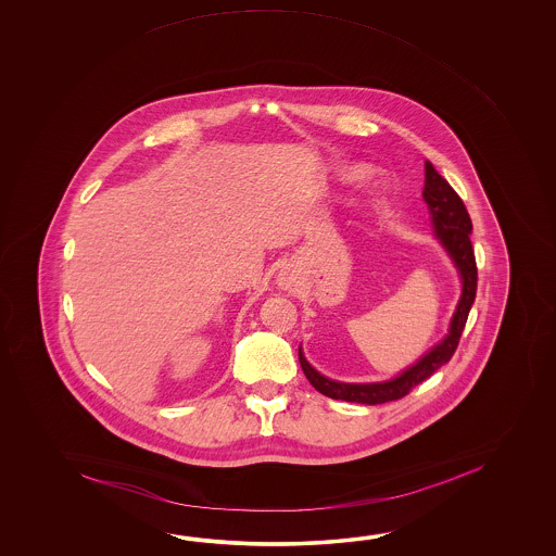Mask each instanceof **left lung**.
<instances>
[{"label": "left lung", "instance_id": "obj_1", "mask_svg": "<svg viewBox=\"0 0 556 556\" xmlns=\"http://www.w3.org/2000/svg\"><path fill=\"white\" fill-rule=\"evenodd\" d=\"M424 199L429 206V213L433 216V225H435L439 240L443 242V247L447 249L451 258L455 261L459 274H462L463 294L457 304V312L451 319L450 336L435 345L426 357H421L414 367L403 371L400 378L383 381V383L331 381V379L319 376L318 371L307 364L306 357L300 350L298 357H300V366L304 369L307 381L319 393L328 395L331 400L367 403V405L402 400L403 395H407L409 391L414 390L415 386L431 378L439 367L445 366L459 345L463 328L467 324V316H469V309H471L475 294H477V262H475L471 244V216L467 213L462 197L453 190L445 178L439 175L435 166L431 165L429 161L426 163Z\"/></svg>", "mask_w": 556, "mask_h": 556}]
</instances>
